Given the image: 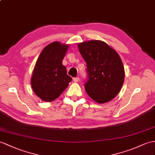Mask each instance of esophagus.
<instances>
[{"mask_svg":"<svg viewBox=\"0 0 155 155\" xmlns=\"http://www.w3.org/2000/svg\"><path fill=\"white\" fill-rule=\"evenodd\" d=\"M79 80H80V78H78V77L73 78V81L74 82H78V81H79Z\"/></svg>","mask_w":155,"mask_h":155,"instance_id":"1","label":"esophagus"}]
</instances>
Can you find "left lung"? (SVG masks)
Wrapping results in <instances>:
<instances>
[{"label": "left lung", "mask_w": 155, "mask_h": 155, "mask_svg": "<svg viewBox=\"0 0 155 155\" xmlns=\"http://www.w3.org/2000/svg\"><path fill=\"white\" fill-rule=\"evenodd\" d=\"M78 48L87 64V93L99 104L112 100L121 90L125 76L120 56L100 40L80 43Z\"/></svg>", "instance_id": "obj_1"}]
</instances>
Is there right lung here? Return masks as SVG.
I'll return each mask as SVG.
<instances>
[{"label": "right lung", "mask_w": 155, "mask_h": 155, "mask_svg": "<svg viewBox=\"0 0 155 155\" xmlns=\"http://www.w3.org/2000/svg\"><path fill=\"white\" fill-rule=\"evenodd\" d=\"M68 46L58 41L51 43L44 48L37 60L31 85L42 101L51 102L57 99L72 80L62 64Z\"/></svg>", "instance_id": "right-lung-1"}]
</instances>
